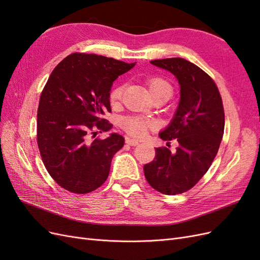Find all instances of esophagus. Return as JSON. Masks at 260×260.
Masks as SVG:
<instances>
[{"instance_id":"34e87169","label":"esophagus","mask_w":260,"mask_h":260,"mask_svg":"<svg viewBox=\"0 0 260 260\" xmlns=\"http://www.w3.org/2000/svg\"><path fill=\"white\" fill-rule=\"evenodd\" d=\"M125 143H127L130 146H137V145H139V142H138L137 140H133V139H130V138L125 139Z\"/></svg>"}]
</instances>
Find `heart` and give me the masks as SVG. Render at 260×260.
<instances>
[{"mask_svg":"<svg viewBox=\"0 0 260 260\" xmlns=\"http://www.w3.org/2000/svg\"><path fill=\"white\" fill-rule=\"evenodd\" d=\"M147 88L149 90L151 95L154 96L155 94L158 93H171L170 84L164 80L162 78L159 77H152L146 81ZM124 91L123 84H117L109 92V101H111L112 105H116L119 103L122 98V93ZM120 125L122 129L128 133V135L136 137V138H142L145 136L147 130L155 128V122L151 119H146V118L138 117V116H127L123 117Z\"/></svg>","mask_w":260,"mask_h":260,"instance_id":"b5f03b06","label":"heart"}]
</instances>
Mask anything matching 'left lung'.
<instances>
[{
    "instance_id": "8db88e82",
    "label": "left lung",
    "mask_w": 260,
    "mask_h": 260,
    "mask_svg": "<svg viewBox=\"0 0 260 260\" xmlns=\"http://www.w3.org/2000/svg\"><path fill=\"white\" fill-rule=\"evenodd\" d=\"M178 79L180 101L160 139H177L175 153L156 148L153 161L144 165V176L153 188L176 195L192 188L209 169L218 153L224 130L222 100L215 81L193 62L174 57L152 60Z\"/></svg>"
}]
</instances>
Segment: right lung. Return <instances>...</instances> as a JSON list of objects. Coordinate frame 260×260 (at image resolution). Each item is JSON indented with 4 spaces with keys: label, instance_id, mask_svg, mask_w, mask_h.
Masks as SVG:
<instances>
[{
    "label": "right lung",
    "instance_id": "1",
    "mask_svg": "<svg viewBox=\"0 0 260 260\" xmlns=\"http://www.w3.org/2000/svg\"><path fill=\"white\" fill-rule=\"evenodd\" d=\"M135 65L74 53L52 72L39 102L37 142L46 170L65 190L85 194L106 181L124 139L117 133L104 140L89 138L112 129L103 118L112 112L109 92L118 76Z\"/></svg>",
    "mask_w": 260,
    "mask_h": 260
}]
</instances>
